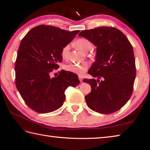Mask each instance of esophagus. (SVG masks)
<instances>
[{"label": "esophagus", "instance_id": "34e87169", "mask_svg": "<svg viewBox=\"0 0 150 150\" xmlns=\"http://www.w3.org/2000/svg\"><path fill=\"white\" fill-rule=\"evenodd\" d=\"M79 81H81V82H82L83 80V77L81 76H79Z\"/></svg>", "mask_w": 150, "mask_h": 150}]
</instances>
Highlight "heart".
Segmentation results:
<instances>
[{"label":"heart","instance_id":"b5f03b06","mask_svg":"<svg viewBox=\"0 0 150 150\" xmlns=\"http://www.w3.org/2000/svg\"><path fill=\"white\" fill-rule=\"evenodd\" d=\"M76 46L80 49L83 52H88L92 47V44L89 40L85 38H81L78 39L75 42ZM70 49V45L67 44L62 49L61 56L62 57H66L68 55ZM89 63L87 62H83L81 63H69L66 65L65 69L73 73L78 75H82L88 69Z\"/></svg>","mask_w":150,"mask_h":150}]
</instances>
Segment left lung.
Segmentation results:
<instances>
[{
	"mask_svg": "<svg viewBox=\"0 0 150 150\" xmlns=\"http://www.w3.org/2000/svg\"><path fill=\"white\" fill-rule=\"evenodd\" d=\"M96 47L95 61L84 79L91 91L85 96L88 106L101 114H111L125 106L133 90L136 66L132 46L126 35L115 28L99 27L78 34ZM101 81H100V79Z\"/></svg>",
	"mask_w": 150,
	"mask_h": 150,
	"instance_id": "1",
	"label": "left lung"
}]
</instances>
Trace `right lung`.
<instances>
[{
  "instance_id": "right-lung-1",
  "label": "right lung",
  "mask_w": 150,
  "mask_h": 150,
  "mask_svg": "<svg viewBox=\"0 0 150 150\" xmlns=\"http://www.w3.org/2000/svg\"><path fill=\"white\" fill-rule=\"evenodd\" d=\"M79 32L40 25L21 40L15 65L16 85L27 105L34 111L47 113L58 110L65 101L66 88L79 84L78 75L69 71L50 76L52 69L59 67L62 49Z\"/></svg>"
}]
</instances>
